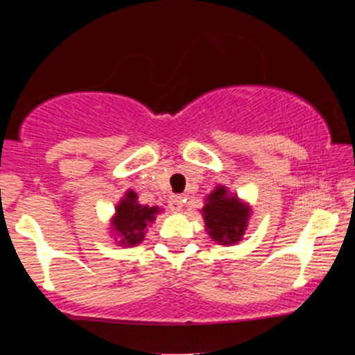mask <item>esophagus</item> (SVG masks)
<instances>
[{
    "instance_id": "34e87169",
    "label": "esophagus",
    "mask_w": 355,
    "mask_h": 355,
    "mask_svg": "<svg viewBox=\"0 0 355 355\" xmlns=\"http://www.w3.org/2000/svg\"><path fill=\"white\" fill-rule=\"evenodd\" d=\"M168 207H170V210L175 211V214H177V211H182V209H183L182 195H172V197L168 198Z\"/></svg>"
}]
</instances>
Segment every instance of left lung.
Masks as SVG:
<instances>
[{
    "label": "left lung",
    "mask_w": 355,
    "mask_h": 355,
    "mask_svg": "<svg viewBox=\"0 0 355 355\" xmlns=\"http://www.w3.org/2000/svg\"><path fill=\"white\" fill-rule=\"evenodd\" d=\"M202 215L205 220L207 232L215 242L234 245L242 239L247 229L250 209L235 195H229L225 187H217L214 193L207 197Z\"/></svg>",
    "instance_id": "left-lung-1"
}]
</instances>
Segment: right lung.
I'll use <instances>...</instances> for the list:
<instances>
[{
	"label": "right lung",
	"mask_w": 355,
	"mask_h": 355,
	"mask_svg": "<svg viewBox=\"0 0 355 355\" xmlns=\"http://www.w3.org/2000/svg\"><path fill=\"white\" fill-rule=\"evenodd\" d=\"M158 207H148L138 203V197L135 191L128 190L125 198L116 205L115 215L112 218L113 232L116 237H120V245L133 247L140 243L145 237V229L148 223L155 220L158 214Z\"/></svg>",
	"instance_id": "right-lung-1"
}]
</instances>
